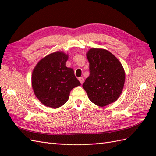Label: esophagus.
<instances>
[{"instance_id": "obj_1", "label": "esophagus", "mask_w": 156, "mask_h": 156, "mask_svg": "<svg viewBox=\"0 0 156 156\" xmlns=\"http://www.w3.org/2000/svg\"><path fill=\"white\" fill-rule=\"evenodd\" d=\"M78 80H79V81H80V82L81 84H83V82H84V78L83 77H80V78H78Z\"/></svg>"}]
</instances>
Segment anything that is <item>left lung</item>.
<instances>
[{"instance_id": "8db88e82", "label": "left lung", "mask_w": 156, "mask_h": 156, "mask_svg": "<svg viewBox=\"0 0 156 156\" xmlns=\"http://www.w3.org/2000/svg\"><path fill=\"white\" fill-rule=\"evenodd\" d=\"M90 75L82 85L90 101L105 107L117 100L123 89L125 73L121 62L104 49L92 48L87 54Z\"/></svg>"}]
</instances>
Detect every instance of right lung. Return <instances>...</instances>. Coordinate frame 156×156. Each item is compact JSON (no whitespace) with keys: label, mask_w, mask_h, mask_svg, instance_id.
Instances as JSON below:
<instances>
[{"label":"right lung","mask_w":156,"mask_h":156,"mask_svg":"<svg viewBox=\"0 0 156 156\" xmlns=\"http://www.w3.org/2000/svg\"><path fill=\"white\" fill-rule=\"evenodd\" d=\"M68 59L64 52L56 51L42 58L34 69L32 87L36 97L46 107H62L72 89L80 86L73 69L66 66Z\"/></svg>","instance_id":"add662e5"}]
</instances>
